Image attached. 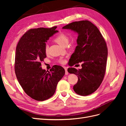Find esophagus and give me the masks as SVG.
<instances>
[{"label": "esophagus", "instance_id": "1", "mask_svg": "<svg viewBox=\"0 0 126 126\" xmlns=\"http://www.w3.org/2000/svg\"><path fill=\"white\" fill-rule=\"evenodd\" d=\"M64 70H65V75H67L68 74V72L67 71V68L66 67H64Z\"/></svg>", "mask_w": 126, "mask_h": 126}]
</instances>
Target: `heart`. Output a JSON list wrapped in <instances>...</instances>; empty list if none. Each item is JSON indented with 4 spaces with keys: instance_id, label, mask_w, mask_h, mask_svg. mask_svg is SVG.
I'll list each match as a JSON object with an SVG mask.
<instances>
[{
    "instance_id": "b5f03b06",
    "label": "heart",
    "mask_w": 126,
    "mask_h": 126,
    "mask_svg": "<svg viewBox=\"0 0 126 126\" xmlns=\"http://www.w3.org/2000/svg\"><path fill=\"white\" fill-rule=\"evenodd\" d=\"M54 41L56 43L59 45L61 46L64 47V46L67 45L69 42V37L65 33H61L57 35L54 39ZM49 52V46L48 45H46L45 47V52L46 54H48ZM61 63H65V60H62L60 61Z\"/></svg>"
}]
</instances>
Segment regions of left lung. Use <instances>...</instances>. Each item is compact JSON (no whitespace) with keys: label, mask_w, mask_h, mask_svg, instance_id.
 I'll list each match as a JSON object with an SVG mask.
<instances>
[{"label":"left lung","mask_w":126,"mask_h":126,"mask_svg":"<svg viewBox=\"0 0 126 126\" xmlns=\"http://www.w3.org/2000/svg\"><path fill=\"white\" fill-rule=\"evenodd\" d=\"M63 29L78 33L77 46L70 60L71 66L81 63L82 68H69L68 71L78 77V82L73 87L75 92L88 96L97 90L104 77L108 57L106 41L97 27L89 21L71 22Z\"/></svg>","instance_id":"8db88e82"}]
</instances>
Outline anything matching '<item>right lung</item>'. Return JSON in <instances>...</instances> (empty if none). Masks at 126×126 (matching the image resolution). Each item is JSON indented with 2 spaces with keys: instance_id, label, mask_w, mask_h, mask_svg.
I'll use <instances>...</instances> for the list:
<instances>
[{
  "instance_id": "add662e5",
  "label": "right lung",
  "mask_w": 126,
  "mask_h": 126,
  "mask_svg": "<svg viewBox=\"0 0 126 126\" xmlns=\"http://www.w3.org/2000/svg\"><path fill=\"white\" fill-rule=\"evenodd\" d=\"M51 28L30 29L21 37L16 49L15 70L19 84L26 94L37 101H44L54 94L57 85L65 74L60 66L46 71L41 62L46 57V43L58 30Z\"/></svg>"
}]
</instances>
